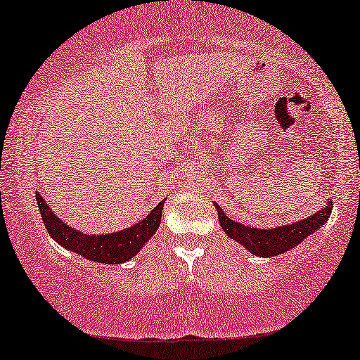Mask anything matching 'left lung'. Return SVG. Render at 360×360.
<instances>
[{
  "mask_svg": "<svg viewBox=\"0 0 360 360\" xmlns=\"http://www.w3.org/2000/svg\"><path fill=\"white\" fill-rule=\"evenodd\" d=\"M219 212V222L222 225V230L229 235L231 240L241 243L248 251H251L256 256L262 257H274L278 254H283L291 248L300 245V243L307 238L315 230L322 229V225L327 222L333 206L328 202L327 206L320 209L314 215L307 219H302L301 222L290 224L285 226H276L272 230H261L252 229L245 224L235 222L230 217H226L222 207L219 204H214Z\"/></svg>",
  "mask_w": 360,
  "mask_h": 360,
  "instance_id": "8db88e82",
  "label": "left lung"
}]
</instances>
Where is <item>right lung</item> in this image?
Masks as SVG:
<instances>
[{
    "instance_id": "obj_1",
    "label": "right lung",
    "mask_w": 360,
    "mask_h": 360,
    "mask_svg": "<svg viewBox=\"0 0 360 360\" xmlns=\"http://www.w3.org/2000/svg\"><path fill=\"white\" fill-rule=\"evenodd\" d=\"M35 198L49 236H53L59 245L68 250L101 264H120L134 257L158 230L164 207V201H161L141 222L131 225L127 230L117 231V233L85 235L70 229L68 224L60 222L38 193Z\"/></svg>"
}]
</instances>
